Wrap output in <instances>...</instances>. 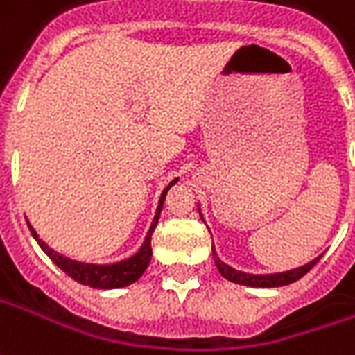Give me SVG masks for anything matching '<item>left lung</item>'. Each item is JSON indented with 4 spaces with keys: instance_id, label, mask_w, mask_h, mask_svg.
<instances>
[{
    "instance_id": "left-lung-1",
    "label": "left lung",
    "mask_w": 355,
    "mask_h": 355,
    "mask_svg": "<svg viewBox=\"0 0 355 355\" xmlns=\"http://www.w3.org/2000/svg\"><path fill=\"white\" fill-rule=\"evenodd\" d=\"M200 209V207H198ZM202 217V213H200ZM203 220V217H202ZM205 223V220H203ZM321 257V255H319ZM319 257H315L313 261L302 265V267H296V269H290V271L282 272H269V275H254V272H244L236 271L234 267L227 265L223 259H220L217 252H215V246H213V261L217 265L219 272L230 282H236V284H244V286H254V288H277V286H286V284H292V282L300 281L306 272H309L315 263L319 261Z\"/></svg>"
}]
</instances>
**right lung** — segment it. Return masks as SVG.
<instances>
[{"label":"right lung","mask_w":355,"mask_h":355,"mask_svg":"<svg viewBox=\"0 0 355 355\" xmlns=\"http://www.w3.org/2000/svg\"><path fill=\"white\" fill-rule=\"evenodd\" d=\"M178 178L171 180L169 186L161 192L159 203H157V209H155V217H153L152 225H150V230H148V234L144 238L140 250H138L135 255L126 257L123 261H117V263H84V261L71 259V257H67V255L55 252L53 248H49L48 244L38 236V232L32 229L31 223H28V227H31V232L32 236H34V240H36L38 246L44 250V254L48 255L49 259H51L61 271L67 272L71 279L78 281L80 284H86V286H92V288H123V286H128V284H132V282L138 281V279L142 277V272L148 269L150 259H152V234L153 230H155V227H157V220H159L161 209H163L165 196H167L169 188L175 184Z\"/></svg>","instance_id":"right-lung-1"}]
</instances>
